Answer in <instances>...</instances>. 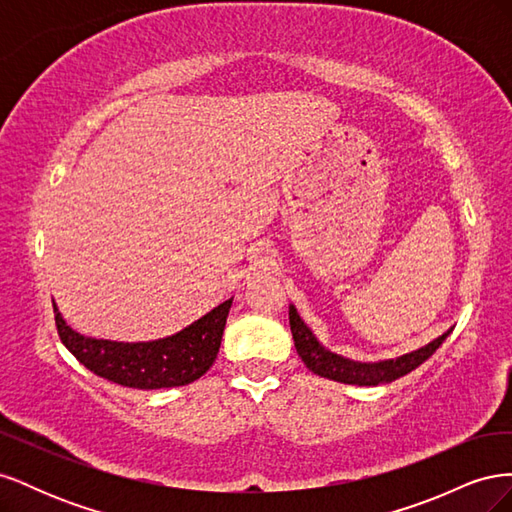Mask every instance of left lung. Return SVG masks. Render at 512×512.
Masks as SVG:
<instances>
[{
  "label": "left lung",
  "mask_w": 512,
  "mask_h": 512,
  "mask_svg": "<svg viewBox=\"0 0 512 512\" xmlns=\"http://www.w3.org/2000/svg\"><path fill=\"white\" fill-rule=\"evenodd\" d=\"M288 318H290V331L294 339V348H297L301 361L309 371H314L320 378H329L335 382H344V384H356V386H378V384H389L401 376L410 374L412 369L418 365H423L429 356L436 352L444 339L448 337L446 331L438 339H433L427 346L418 348L410 354L397 356V359L389 361H380V363H359V361H350L344 359L331 350L324 348L314 333L309 331L307 324L301 320L297 314V307L290 305L288 307Z\"/></svg>",
  "instance_id": "obj_1"
}]
</instances>
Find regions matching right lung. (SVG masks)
I'll return each mask as SVG.
<instances>
[{
  "label": "right lung",
  "instance_id": "1",
  "mask_svg": "<svg viewBox=\"0 0 512 512\" xmlns=\"http://www.w3.org/2000/svg\"><path fill=\"white\" fill-rule=\"evenodd\" d=\"M232 299L213 307L209 314L175 335L153 342H111L72 331L57 305L55 324L61 344L96 376L130 389H173L198 380L220 352Z\"/></svg>",
  "mask_w": 512,
  "mask_h": 512
}]
</instances>
